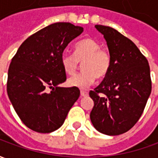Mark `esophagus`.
Masks as SVG:
<instances>
[{
  "instance_id": "1",
  "label": "esophagus",
  "mask_w": 158,
  "mask_h": 158,
  "mask_svg": "<svg viewBox=\"0 0 158 158\" xmlns=\"http://www.w3.org/2000/svg\"><path fill=\"white\" fill-rule=\"evenodd\" d=\"M80 95L81 96H88V92L85 90H80Z\"/></svg>"
}]
</instances>
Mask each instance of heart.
Returning <instances> with one entry per match:
<instances>
[{
    "mask_svg": "<svg viewBox=\"0 0 158 158\" xmlns=\"http://www.w3.org/2000/svg\"><path fill=\"white\" fill-rule=\"evenodd\" d=\"M83 62V71L68 80L73 87L86 89L96 81V78H105L111 69V55L109 52L101 48V45L95 40H83L74 46L73 54H62L61 63L64 71L73 75Z\"/></svg>",
    "mask_w": 158,
    "mask_h": 158,
    "instance_id": "1",
    "label": "heart"
}]
</instances>
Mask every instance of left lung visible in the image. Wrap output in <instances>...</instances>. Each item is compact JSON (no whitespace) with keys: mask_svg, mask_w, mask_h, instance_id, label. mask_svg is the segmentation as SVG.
I'll list each match as a JSON object with an SVG mask.
<instances>
[{"mask_svg":"<svg viewBox=\"0 0 158 158\" xmlns=\"http://www.w3.org/2000/svg\"><path fill=\"white\" fill-rule=\"evenodd\" d=\"M106 40L111 69L89 91L94 101L90 120L99 132L118 135L139 120L152 91L149 63L135 43L111 27L96 25Z\"/></svg>","mask_w":158,"mask_h":158,"instance_id":"8db88e82","label":"left lung"}]
</instances>
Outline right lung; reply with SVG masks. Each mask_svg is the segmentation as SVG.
<instances>
[{
    "instance_id": "right-lung-1",
    "label": "right lung",
    "mask_w": 158,
    "mask_h": 158,
    "mask_svg": "<svg viewBox=\"0 0 158 158\" xmlns=\"http://www.w3.org/2000/svg\"><path fill=\"white\" fill-rule=\"evenodd\" d=\"M83 31L70 23H52L27 38L12 57L7 95L22 122L35 132L59 129L79 97V88L57 85L67 79L61 63L63 51Z\"/></svg>"
}]
</instances>
